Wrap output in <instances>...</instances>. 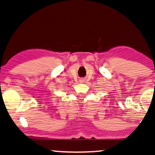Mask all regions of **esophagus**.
<instances>
[{"label": "esophagus", "instance_id": "1", "mask_svg": "<svg viewBox=\"0 0 155 155\" xmlns=\"http://www.w3.org/2000/svg\"><path fill=\"white\" fill-rule=\"evenodd\" d=\"M82 81H83V80H80V82H82Z\"/></svg>", "mask_w": 155, "mask_h": 155}]
</instances>
